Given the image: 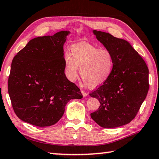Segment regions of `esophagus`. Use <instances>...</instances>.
<instances>
[{"label":"esophagus","instance_id":"esophagus-1","mask_svg":"<svg viewBox=\"0 0 159 159\" xmlns=\"http://www.w3.org/2000/svg\"><path fill=\"white\" fill-rule=\"evenodd\" d=\"M82 95H83V97H87V92H85L84 91H83V90H82Z\"/></svg>","mask_w":159,"mask_h":159}]
</instances>
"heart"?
<instances>
[{
	"mask_svg": "<svg viewBox=\"0 0 159 159\" xmlns=\"http://www.w3.org/2000/svg\"><path fill=\"white\" fill-rule=\"evenodd\" d=\"M114 57L107 49L84 43H77L70 49V55L64 57V72L70 81L77 77V70L83 82L90 88H96L106 83L114 70Z\"/></svg>",
	"mask_w": 159,
	"mask_h": 159,
	"instance_id": "b5f03b06",
	"label": "heart"
}]
</instances>
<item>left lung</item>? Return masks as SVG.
Masks as SVG:
<instances>
[{
  "label": "left lung",
  "mask_w": 159,
  "mask_h": 159,
  "mask_svg": "<svg viewBox=\"0 0 159 159\" xmlns=\"http://www.w3.org/2000/svg\"><path fill=\"white\" fill-rule=\"evenodd\" d=\"M97 39L111 52L114 65L106 83L89 94L99 100V109L90 114L103 128H115L135 118L147 95L148 69L129 42L111 34L94 30Z\"/></svg>",
  "instance_id": "1"
}]
</instances>
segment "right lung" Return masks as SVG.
<instances>
[{"label": "right lung", "instance_id": "obj_1", "mask_svg": "<svg viewBox=\"0 0 159 159\" xmlns=\"http://www.w3.org/2000/svg\"><path fill=\"white\" fill-rule=\"evenodd\" d=\"M69 31L32 39L12 61L8 89L15 113L34 126H50L62 118L80 89L66 77L63 45Z\"/></svg>", "mask_w": 159, "mask_h": 159}]
</instances>
